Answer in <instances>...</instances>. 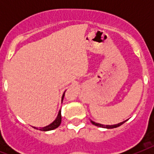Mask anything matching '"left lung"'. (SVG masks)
Here are the masks:
<instances>
[{
	"label": "left lung",
	"instance_id": "8db88e82",
	"mask_svg": "<svg viewBox=\"0 0 154 154\" xmlns=\"http://www.w3.org/2000/svg\"><path fill=\"white\" fill-rule=\"evenodd\" d=\"M127 120L128 119H126V120L123 121V122H122V123H118V124H115V125H103V124H100V123H96V122H94V121H92V120H91V123H92L93 125H95V126H99V127L106 128V129H112V128H116V127H118V126H121V125L123 124V123H124L125 122H126Z\"/></svg>",
	"mask_w": 154,
	"mask_h": 154
}]
</instances>
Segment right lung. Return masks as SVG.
<instances>
[{"mask_svg": "<svg viewBox=\"0 0 154 154\" xmlns=\"http://www.w3.org/2000/svg\"><path fill=\"white\" fill-rule=\"evenodd\" d=\"M64 96H65V92L63 93V96H62V101L64 99ZM61 122H62V114H61V109H60L59 110V112H58V116H57L56 119L53 121L51 124H49L48 126H45V127H42V128H37V127H34V128L36 129V130H41V131H49V130H55V129L58 128V126H60Z\"/></svg>", "mask_w": 154, "mask_h": 154, "instance_id": "right-lung-1", "label": "right lung"}]
</instances>
